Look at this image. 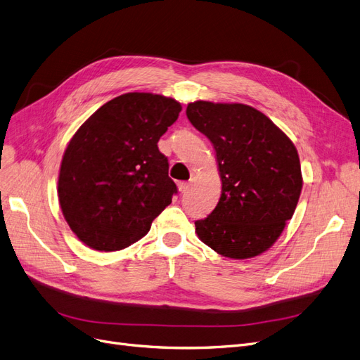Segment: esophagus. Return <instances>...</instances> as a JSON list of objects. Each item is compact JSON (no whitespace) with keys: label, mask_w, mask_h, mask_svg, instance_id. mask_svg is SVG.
<instances>
[{"label":"esophagus","mask_w":360,"mask_h":360,"mask_svg":"<svg viewBox=\"0 0 360 360\" xmlns=\"http://www.w3.org/2000/svg\"><path fill=\"white\" fill-rule=\"evenodd\" d=\"M190 187H191V184H190V182H179V184H178V190H179L182 194L188 193Z\"/></svg>","instance_id":"esophagus-1"}]
</instances>
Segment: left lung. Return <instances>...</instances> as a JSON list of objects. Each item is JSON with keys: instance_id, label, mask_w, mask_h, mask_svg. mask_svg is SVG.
I'll list each match as a JSON object with an SVG mask.
<instances>
[{"instance_id": "8db88e82", "label": "left lung", "mask_w": 360, "mask_h": 360, "mask_svg": "<svg viewBox=\"0 0 360 360\" xmlns=\"http://www.w3.org/2000/svg\"><path fill=\"white\" fill-rule=\"evenodd\" d=\"M187 117L214 145L222 182L217 207L195 221L198 238L227 258L261 255L298 205L302 175L294 142L245 103L195 101Z\"/></svg>"}]
</instances>
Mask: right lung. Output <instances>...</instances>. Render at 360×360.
Here are the masks:
<instances>
[{
  "label": "right lung",
  "instance_id": "add662e5",
  "mask_svg": "<svg viewBox=\"0 0 360 360\" xmlns=\"http://www.w3.org/2000/svg\"><path fill=\"white\" fill-rule=\"evenodd\" d=\"M178 101L131 91L106 102L63 153L58 197L65 221L86 246L122 250L150 231L176 184L157 142L178 120Z\"/></svg>",
  "mask_w": 360,
  "mask_h": 360
}]
</instances>
